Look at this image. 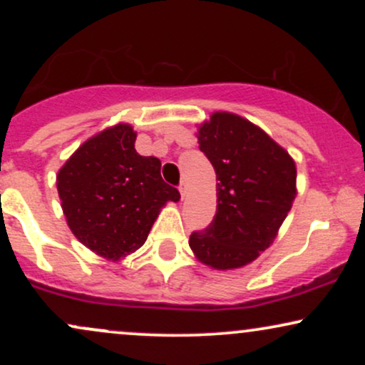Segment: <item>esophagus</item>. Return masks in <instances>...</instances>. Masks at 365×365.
Here are the masks:
<instances>
[{
    "label": "esophagus",
    "instance_id": "esophagus-1",
    "mask_svg": "<svg viewBox=\"0 0 365 365\" xmlns=\"http://www.w3.org/2000/svg\"><path fill=\"white\" fill-rule=\"evenodd\" d=\"M178 190H180V195H182V199H185V195H187V185H185V183H182V185L178 187Z\"/></svg>",
    "mask_w": 365,
    "mask_h": 365
}]
</instances>
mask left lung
Returning a JSON list of instances; mask_svg holds the SVG:
<instances>
[{
	"label": "left lung",
	"instance_id": "1",
	"mask_svg": "<svg viewBox=\"0 0 365 365\" xmlns=\"http://www.w3.org/2000/svg\"><path fill=\"white\" fill-rule=\"evenodd\" d=\"M199 149L216 171L212 223L194 232L192 252L212 269H237L261 255L278 235L297 195L290 154L235 113L216 111L197 130Z\"/></svg>",
	"mask_w": 365,
	"mask_h": 365
}]
</instances>
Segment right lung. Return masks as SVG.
<instances>
[{
	"mask_svg": "<svg viewBox=\"0 0 365 365\" xmlns=\"http://www.w3.org/2000/svg\"><path fill=\"white\" fill-rule=\"evenodd\" d=\"M137 132L118 123L87 139L56 175L63 215L77 240L108 261L144 245L166 202L180 192L161 178V161L135 150Z\"/></svg>",
	"mask_w": 365,
	"mask_h": 365,
	"instance_id": "obj_1",
	"label": "right lung"
}]
</instances>
